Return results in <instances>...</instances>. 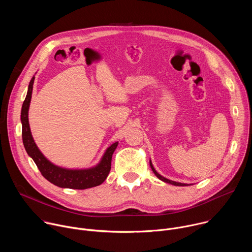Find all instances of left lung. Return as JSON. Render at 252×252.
Wrapping results in <instances>:
<instances>
[{
    "label": "left lung",
    "instance_id": "left-lung-1",
    "mask_svg": "<svg viewBox=\"0 0 252 252\" xmlns=\"http://www.w3.org/2000/svg\"><path fill=\"white\" fill-rule=\"evenodd\" d=\"M149 164H150V167H151V169H152V171H153V173L156 175V177L158 178V179H160L161 181H163V182H165V183H168V184H172V185H174V186H189L188 184H185V183H179V182H175V181H172V180H169V179H167V178H165V177H163V176H161L159 173H157L156 172V170L154 169V167H153V165H152V163H151V160H149Z\"/></svg>",
    "mask_w": 252,
    "mask_h": 252
}]
</instances>
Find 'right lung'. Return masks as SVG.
Masks as SVG:
<instances>
[{
  "label": "right lung",
  "mask_w": 252,
  "mask_h": 252,
  "mask_svg": "<svg viewBox=\"0 0 252 252\" xmlns=\"http://www.w3.org/2000/svg\"><path fill=\"white\" fill-rule=\"evenodd\" d=\"M34 76L32 78L26 100L24 101L21 121L23 125V142L28 154L32 158L42 176L50 183L60 188L84 190L101 185L111 170L112 156L119 142L113 143L104 153L101 161L88 169H67L51 163L36 146L29 124V109L32 100Z\"/></svg>",
  "instance_id": "right-lung-1"
}]
</instances>
